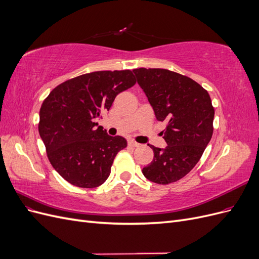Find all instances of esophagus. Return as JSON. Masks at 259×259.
I'll use <instances>...</instances> for the list:
<instances>
[{
  "mask_svg": "<svg viewBox=\"0 0 259 259\" xmlns=\"http://www.w3.org/2000/svg\"><path fill=\"white\" fill-rule=\"evenodd\" d=\"M128 146H131V147H139L140 145H139L138 143L134 142V140H130V142H128Z\"/></svg>",
  "mask_w": 259,
  "mask_h": 259,
  "instance_id": "1",
  "label": "esophagus"
}]
</instances>
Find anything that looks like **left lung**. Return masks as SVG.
Wrapping results in <instances>:
<instances>
[{
    "label": "left lung",
    "instance_id": "obj_1",
    "mask_svg": "<svg viewBox=\"0 0 259 259\" xmlns=\"http://www.w3.org/2000/svg\"><path fill=\"white\" fill-rule=\"evenodd\" d=\"M133 72L152 106L167 146L149 145L154 156L144 176L160 185L185 177L195 166L213 135L215 110L205 89L190 77L166 69L138 68Z\"/></svg>",
    "mask_w": 259,
    "mask_h": 259
}]
</instances>
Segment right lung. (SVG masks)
Returning a JSON list of instances; mask_svg holds the SVG:
<instances>
[{
    "label": "right lung",
    "instance_id": "1",
    "mask_svg": "<svg viewBox=\"0 0 259 259\" xmlns=\"http://www.w3.org/2000/svg\"><path fill=\"white\" fill-rule=\"evenodd\" d=\"M131 70L82 74L56 86L40 109L38 133L57 173L80 188L103 185L117 152L127 146L94 120L109 111L117 94L135 85Z\"/></svg>",
    "mask_w": 259,
    "mask_h": 259
}]
</instances>
